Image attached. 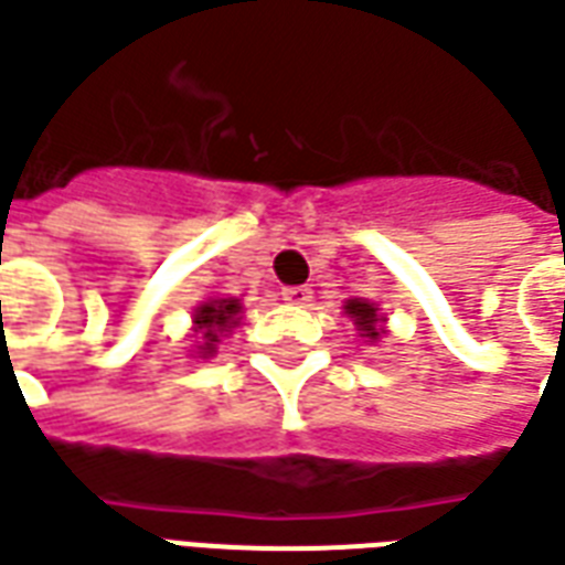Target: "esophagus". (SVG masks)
<instances>
[{
    "label": "esophagus",
    "mask_w": 565,
    "mask_h": 565,
    "mask_svg": "<svg viewBox=\"0 0 565 565\" xmlns=\"http://www.w3.org/2000/svg\"><path fill=\"white\" fill-rule=\"evenodd\" d=\"M284 302H290V306H309L311 302V287H284L281 290Z\"/></svg>",
    "instance_id": "34e87169"
}]
</instances>
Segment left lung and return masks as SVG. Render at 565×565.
Instances as JSON below:
<instances>
[{"instance_id": "left-lung-1", "label": "left lung", "mask_w": 565, "mask_h": 565, "mask_svg": "<svg viewBox=\"0 0 565 565\" xmlns=\"http://www.w3.org/2000/svg\"><path fill=\"white\" fill-rule=\"evenodd\" d=\"M342 309H345V315L354 321L358 333H361L366 342H379V337L385 333V318H382V311L376 309V302H370V299H349Z\"/></svg>"}]
</instances>
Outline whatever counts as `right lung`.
I'll return each instance as SVG.
<instances>
[{"label":"right lung","mask_w":565,"mask_h":565,"mask_svg":"<svg viewBox=\"0 0 565 565\" xmlns=\"http://www.w3.org/2000/svg\"><path fill=\"white\" fill-rule=\"evenodd\" d=\"M242 315V299H207L201 302L195 315H192V323H195V333H199V354H214L216 345H220V337L232 333V327H238V318Z\"/></svg>","instance_id":"add662e5"}]
</instances>
